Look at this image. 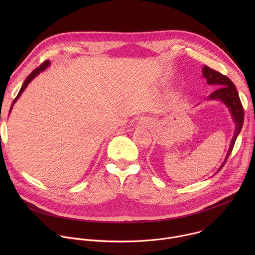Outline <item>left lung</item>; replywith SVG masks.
Returning a JSON list of instances; mask_svg holds the SVG:
<instances>
[{
    "instance_id": "left-lung-1",
    "label": "left lung",
    "mask_w": 255,
    "mask_h": 255,
    "mask_svg": "<svg viewBox=\"0 0 255 255\" xmlns=\"http://www.w3.org/2000/svg\"><path fill=\"white\" fill-rule=\"evenodd\" d=\"M202 70H203V77L206 79V82L209 85H212V86H215L216 88H218L208 97V100L222 101L229 109L232 119L235 123L234 135L231 139L228 152L226 154V157H225L223 163L221 164V166L219 168H218V170H217V172H218V171H220L223 168V166L225 165L230 153L232 152L236 138L242 129L243 121H244V110H243V107H242L238 92L236 90V87L231 82V80L229 78L220 74L219 71H216V70L210 68L207 65H204Z\"/></svg>"
}]
</instances>
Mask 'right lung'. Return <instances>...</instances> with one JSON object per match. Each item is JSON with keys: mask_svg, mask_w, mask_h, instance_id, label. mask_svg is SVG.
Instances as JSON below:
<instances>
[{"mask_svg": "<svg viewBox=\"0 0 255 255\" xmlns=\"http://www.w3.org/2000/svg\"><path fill=\"white\" fill-rule=\"evenodd\" d=\"M50 64V61L49 60H46V61H44L43 63H41V65L40 66H38L37 68H35L31 74L27 77V79L25 80V82L23 83V85H22V87H21V89H20V91H19V93H18V95H17V97L15 98V100L13 101V104H12V106H11V109H10V112H11V110H12V108H13V105L16 103V101L19 99V97L22 95V93L24 92V90L27 88V86L29 85V83L36 77V76H38L40 72H42L43 70H45L46 69V67L48 66Z\"/></svg>", "mask_w": 255, "mask_h": 255, "instance_id": "1", "label": "right lung"}]
</instances>
